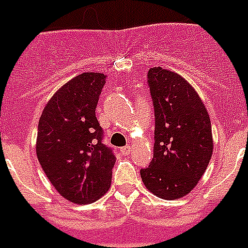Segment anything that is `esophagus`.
<instances>
[{
    "label": "esophagus",
    "mask_w": 248,
    "mask_h": 248,
    "mask_svg": "<svg viewBox=\"0 0 248 248\" xmlns=\"http://www.w3.org/2000/svg\"><path fill=\"white\" fill-rule=\"evenodd\" d=\"M131 149H132V148L130 147V145H126V147L122 148V151H121V152H122V153H124V155H130V152H131Z\"/></svg>",
    "instance_id": "obj_1"
}]
</instances>
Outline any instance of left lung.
Segmentation results:
<instances>
[{
  "label": "left lung",
  "instance_id": "8db88e82",
  "mask_svg": "<svg viewBox=\"0 0 248 248\" xmlns=\"http://www.w3.org/2000/svg\"><path fill=\"white\" fill-rule=\"evenodd\" d=\"M155 113L153 159L140 170L145 188L162 200L192 192L214 151L211 121L194 87L179 73L161 67L148 72Z\"/></svg>",
  "mask_w": 248,
  "mask_h": 248
}]
</instances>
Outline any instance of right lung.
<instances>
[{"label":"right lung","mask_w":248,"mask_h":248,"mask_svg":"<svg viewBox=\"0 0 248 248\" xmlns=\"http://www.w3.org/2000/svg\"><path fill=\"white\" fill-rule=\"evenodd\" d=\"M104 83L103 73L76 76L52 95L38 121L37 158L54 188L72 203H93L112 183L116 158L101 141L95 116Z\"/></svg>","instance_id":"right-lung-1"}]
</instances>
